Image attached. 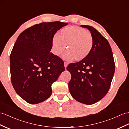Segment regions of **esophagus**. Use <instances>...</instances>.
Returning a JSON list of instances; mask_svg holds the SVG:
<instances>
[{"label":"esophagus","instance_id":"obj_1","mask_svg":"<svg viewBox=\"0 0 129 129\" xmlns=\"http://www.w3.org/2000/svg\"><path fill=\"white\" fill-rule=\"evenodd\" d=\"M68 63H67V62H64V67H65V68L66 69V68H67V66H68Z\"/></svg>","mask_w":129,"mask_h":129}]
</instances>
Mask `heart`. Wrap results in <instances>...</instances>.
<instances>
[{
	"instance_id": "1",
	"label": "heart",
	"mask_w": 129,
	"mask_h": 129,
	"mask_svg": "<svg viewBox=\"0 0 129 129\" xmlns=\"http://www.w3.org/2000/svg\"><path fill=\"white\" fill-rule=\"evenodd\" d=\"M67 51L63 55L66 60H83L89 55L93 48V38L90 32L79 27L70 26L63 28L55 35L51 42L53 54L59 56L66 48Z\"/></svg>"
}]
</instances>
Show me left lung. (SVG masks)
I'll list each match as a JSON object with an SVG mask.
<instances>
[{
    "instance_id": "obj_1",
    "label": "left lung",
    "mask_w": 129,
    "mask_h": 129,
    "mask_svg": "<svg viewBox=\"0 0 129 129\" xmlns=\"http://www.w3.org/2000/svg\"><path fill=\"white\" fill-rule=\"evenodd\" d=\"M81 27L90 31L93 46L86 58L68 66L67 70L71 74L68 87L75 100L90 105L99 101L107 93L114 74L115 63L107 40L93 27Z\"/></svg>"
}]
</instances>
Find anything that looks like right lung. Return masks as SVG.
I'll return each instance as SVG.
<instances>
[{
  "label": "right lung",
  "mask_w": 129,
  "mask_h": 129,
  "mask_svg": "<svg viewBox=\"0 0 129 129\" xmlns=\"http://www.w3.org/2000/svg\"><path fill=\"white\" fill-rule=\"evenodd\" d=\"M68 23L43 22L22 32L10 56L11 80L16 92L30 104L45 101L51 85L65 70L63 62L50 52L53 37Z\"/></svg>",
  "instance_id": "right-lung-1"
}]
</instances>
